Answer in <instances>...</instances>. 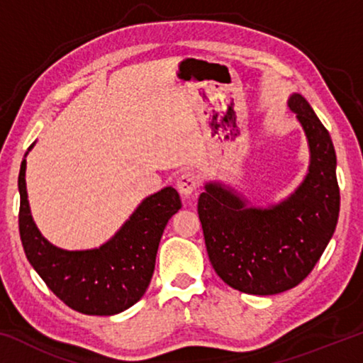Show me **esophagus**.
Returning a JSON list of instances; mask_svg holds the SVG:
<instances>
[{
	"mask_svg": "<svg viewBox=\"0 0 363 363\" xmlns=\"http://www.w3.org/2000/svg\"><path fill=\"white\" fill-rule=\"evenodd\" d=\"M176 186L182 196H190L195 192L196 187H199V177H196V174L190 173V171H186V173H182L177 177Z\"/></svg>",
	"mask_w": 363,
	"mask_h": 363,
	"instance_id": "obj_1",
	"label": "esophagus"
}]
</instances>
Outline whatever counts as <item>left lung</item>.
I'll return each instance as SVG.
<instances>
[{
    "instance_id": "8db88e82",
    "label": "left lung",
    "mask_w": 363,
    "mask_h": 363,
    "mask_svg": "<svg viewBox=\"0 0 363 363\" xmlns=\"http://www.w3.org/2000/svg\"><path fill=\"white\" fill-rule=\"evenodd\" d=\"M288 107L306 133L309 173L286 200L256 208L220 182H208L199 218L211 266L248 294H277L299 285L327 248L340 214L336 153L330 133L301 94Z\"/></svg>"
}]
</instances>
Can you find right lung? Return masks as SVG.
I'll list each match as a JSON object with an SVG mask.
<instances>
[{
	"label": "right lung",
	"mask_w": 363,
	"mask_h": 363,
	"mask_svg": "<svg viewBox=\"0 0 363 363\" xmlns=\"http://www.w3.org/2000/svg\"><path fill=\"white\" fill-rule=\"evenodd\" d=\"M26 168L23 158L19 173L21 240L28 262L49 290L86 315H113L136 304L150 284L164 227L182 206L176 189L164 187L147 196L102 247L67 251L49 243L33 223Z\"/></svg>",
	"instance_id": "right-lung-1"
}]
</instances>
